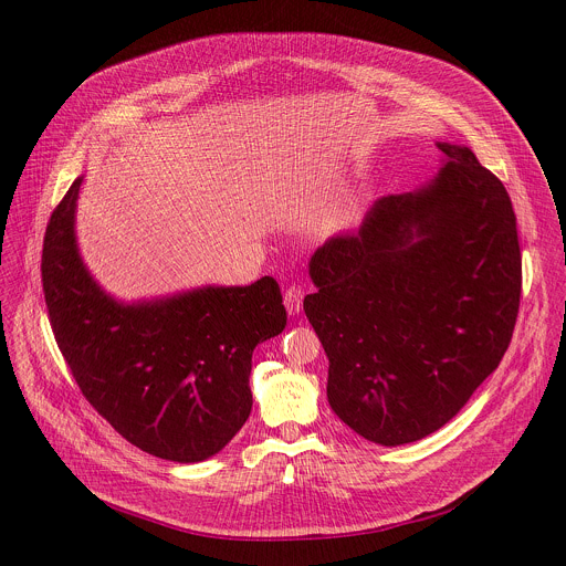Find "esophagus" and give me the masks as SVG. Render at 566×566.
<instances>
[{"instance_id": "obj_1", "label": "esophagus", "mask_w": 566, "mask_h": 566, "mask_svg": "<svg viewBox=\"0 0 566 566\" xmlns=\"http://www.w3.org/2000/svg\"><path fill=\"white\" fill-rule=\"evenodd\" d=\"M302 300H304V291L300 286H289L284 293V306L291 315H297L302 311Z\"/></svg>"}]
</instances>
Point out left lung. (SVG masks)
<instances>
[{
    "label": "left lung",
    "instance_id": "1",
    "mask_svg": "<svg viewBox=\"0 0 566 566\" xmlns=\"http://www.w3.org/2000/svg\"><path fill=\"white\" fill-rule=\"evenodd\" d=\"M441 168L378 199L322 244L304 313L329 358L327 398L356 434L415 443L443 428L513 338L522 255L511 197L470 147L437 140Z\"/></svg>",
    "mask_w": 566,
    "mask_h": 566
}]
</instances>
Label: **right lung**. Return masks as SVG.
<instances>
[{"label":"right lung","instance_id":"right-lung-1","mask_svg":"<svg viewBox=\"0 0 566 566\" xmlns=\"http://www.w3.org/2000/svg\"><path fill=\"white\" fill-rule=\"evenodd\" d=\"M77 177L53 210L42 286L57 347L85 398L129 443L158 459H210L247 423L253 349L280 336L286 308L273 277L125 302L77 249Z\"/></svg>","mask_w":566,"mask_h":566}]
</instances>
